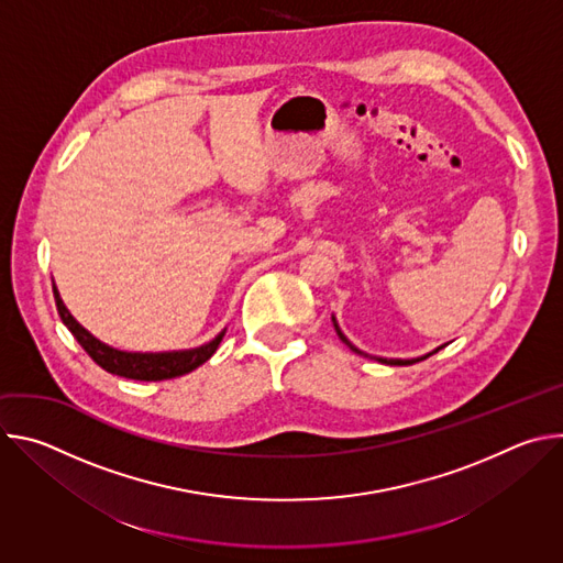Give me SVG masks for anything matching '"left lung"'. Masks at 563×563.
I'll return each instance as SVG.
<instances>
[{"label":"left lung","instance_id":"8db88e82","mask_svg":"<svg viewBox=\"0 0 563 563\" xmlns=\"http://www.w3.org/2000/svg\"><path fill=\"white\" fill-rule=\"evenodd\" d=\"M332 323H334V330H336V334H339V339L352 350V352H356V354H361V356H367L365 352H361L358 347H354L350 341H347V336L341 332V328H339V323H336V318L332 316ZM441 350V347H439ZM439 350H434V352H439ZM434 352H430V354H426V356H421V358H408V361H404V358H376V361H380V363H385V365H412V363H417V361H423V358H428V356H432Z\"/></svg>","mask_w":563,"mask_h":563}]
</instances>
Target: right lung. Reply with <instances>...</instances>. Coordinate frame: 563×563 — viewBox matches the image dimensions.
<instances>
[{
    "label": "right lung",
    "instance_id": "add662e5",
    "mask_svg": "<svg viewBox=\"0 0 563 563\" xmlns=\"http://www.w3.org/2000/svg\"><path fill=\"white\" fill-rule=\"evenodd\" d=\"M55 305L59 311L62 323L70 330L75 341L85 347V352L107 372L133 378V380H167L183 374L194 372L202 363H207L213 352L218 350L224 332H220L213 341L207 345H200L196 350H183V352H157V354H142V352H122L115 347H109L107 343L98 341L89 330H85L77 320L70 316L66 305L59 298L57 287L53 285Z\"/></svg>",
    "mask_w": 563,
    "mask_h": 563
}]
</instances>
